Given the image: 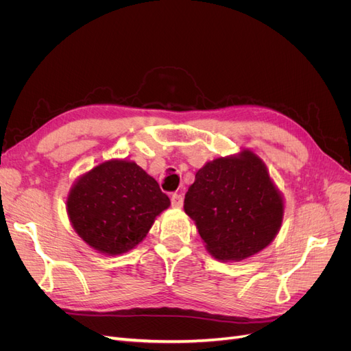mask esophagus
<instances>
[{
  "mask_svg": "<svg viewBox=\"0 0 351 351\" xmlns=\"http://www.w3.org/2000/svg\"><path fill=\"white\" fill-rule=\"evenodd\" d=\"M183 202H184L183 195L174 193V195L171 196V205H173V208H182V206H183Z\"/></svg>",
  "mask_w": 351,
  "mask_h": 351,
  "instance_id": "1",
  "label": "esophagus"
}]
</instances>
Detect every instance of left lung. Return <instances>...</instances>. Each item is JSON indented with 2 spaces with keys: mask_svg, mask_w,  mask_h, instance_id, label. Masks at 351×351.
Returning a JSON list of instances; mask_svg holds the SVG:
<instances>
[{
  "mask_svg": "<svg viewBox=\"0 0 351 351\" xmlns=\"http://www.w3.org/2000/svg\"><path fill=\"white\" fill-rule=\"evenodd\" d=\"M184 210L212 256L237 262L275 239L284 204L262 159L246 149L202 167L186 193Z\"/></svg>",
  "mask_w": 351,
  "mask_h": 351,
  "instance_id": "obj_1",
  "label": "left lung"
}]
</instances>
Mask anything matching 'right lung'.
<instances>
[{
  "instance_id": "obj_1",
  "label": "right lung",
  "mask_w": 351,
  "mask_h": 351,
  "mask_svg": "<svg viewBox=\"0 0 351 351\" xmlns=\"http://www.w3.org/2000/svg\"><path fill=\"white\" fill-rule=\"evenodd\" d=\"M169 199L149 174L130 161L111 159L82 176L70 190L67 214L90 247L121 254L137 246Z\"/></svg>"
}]
</instances>
